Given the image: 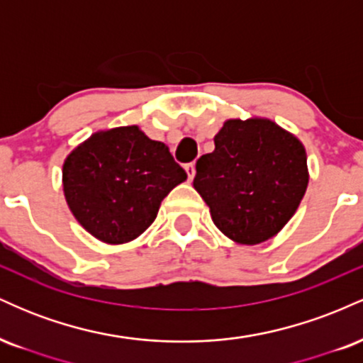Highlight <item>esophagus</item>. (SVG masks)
<instances>
[{
	"mask_svg": "<svg viewBox=\"0 0 363 363\" xmlns=\"http://www.w3.org/2000/svg\"><path fill=\"white\" fill-rule=\"evenodd\" d=\"M184 169H186L187 179H189V181H193L194 176H196V165L193 164V162H191V164H186Z\"/></svg>",
	"mask_w": 363,
	"mask_h": 363,
	"instance_id": "esophagus-1",
	"label": "esophagus"
}]
</instances>
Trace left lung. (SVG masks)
Instances as JSON below:
<instances>
[{
  "label": "left lung",
  "mask_w": 363,
  "mask_h": 363,
  "mask_svg": "<svg viewBox=\"0 0 363 363\" xmlns=\"http://www.w3.org/2000/svg\"><path fill=\"white\" fill-rule=\"evenodd\" d=\"M309 184L302 141L272 119H228L196 162L194 189L218 230L256 245L289 223Z\"/></svg>",
  "instance_id": "1"
}]
</instances>
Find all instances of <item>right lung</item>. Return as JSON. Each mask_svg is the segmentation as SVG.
<instances>
[{"instance_id": "obj_1", "label": "right lung", "mask_w": 363, "mask_h": 363, "mask_svg": "<svg viewBox=\"0 0 363 363\" xmlns=\"http://www.w3.org/2000/svg\"><path fill=\"white\" fill-rule=\"evenodd\" d=\"M186 179L167 145L150 140L138 126L94 133L62 164L69 210L106 244H126L143 234L162 199Z\"/></svg>"}]
</instances>
